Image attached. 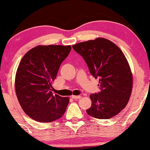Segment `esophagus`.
I'll return each mask as SVG.
<instances>
[{
  "label": "esophagus",
  "instance_id": "esophagus-1",
  "mask_svg": "<svg viewBox=\"0 0 150 150\" xmlns=\"http://www.w3.org/2000/svg\"><path fill=\"white\" fill-rule=\"evenodd\" d=\"M71 98L74 100L80 99V98H81V96H71Z\"/></svg>",
  "mask_w": 150,
  "mask_h": 150
}]
</instances>
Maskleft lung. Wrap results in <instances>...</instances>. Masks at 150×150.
<instances>
[{"label": "left lung", "instance_id": "left-lung-1", "mask_svg": "<svg viewBox=\"0 0 150 150\" xmlns=\"http://www.w3.org/2000/svg\"><path fill=\"white\" fill-rule=\"evenodd\" d=\"M72 48L85 59L90 73L100 78L101 91L90 95L87 114L107 120L120 113L130 100L133 83L130 67L121 49L103 38L78 43Z\"/></svg>", "mask_w": 150, "mask_h": 150}]
</instances>
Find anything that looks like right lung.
<instances>
[{
    "label": "right lung",
    "instance_id": "right-lung-1",
    "mask_svg": "<svg viewBox=\"0 0 150 150\" xmlns=\"http://www.w3.org/2000/svg\"><path fill=\"white\" fill-rule=\"evenodd\" d=\"M71 46H35L20 61L15 79L16 93L24 112L33 120L52 122L65 113L68 97L52 93V83Z\"/></svg>",
    "mask_w": 150,
    "mask_h": 150
}]
</instances>
